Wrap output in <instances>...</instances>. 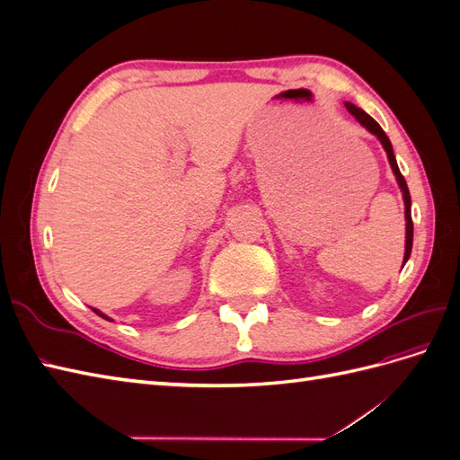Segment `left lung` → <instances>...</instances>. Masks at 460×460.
<instances>
[{
	"instance_id": "left-lung-1",
	"label": "left lung",
	"mask_w": 460,
	"mask_h": 460,
	"mask_svg": "<svg viewBox=\"0 0 460 460\" xmlns=\"http://www.w3.org/2000/svg\"><path fill=\"white\" fill-rule=\"evenodd\" d=\"M345 107H347V111H349V113L363 124V127L368 130V132H372L376 137H378V140L382 142V146H384V149H385V153H387V159H389V164H392V171H394V174H395V178H397V184H399V188H401V191H402V199H405V220H407V242H405V261H402V264H405L407 261H409V257H411V252H412V217H411V193H409V188H407V182H405V178H402V174H401V171H399V166H397V161H395V155H394V147H392V142H389V137L385 136V132L382 130V127L378 122H376L368 113H365L363 109H358L357 105H353V103H349V102H345Z\"/></svg>"
}]
</instances>
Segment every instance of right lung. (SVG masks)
Instances as JSON below:
<instances>
[{
    "instance_id": "add662e5",
    "label": "right lung",
    "mask_w": 460,
    "mask_h": 460,
    "mask_svg": "<svg viewBox=\"0 0 460 460\" xmlns=\"http://www.w3.org/2000/svg\"><path fill=\"white\" fill-rule=\"evenodd\" d=\"M92 311H93L95 314H100V316H102V318H105V320H111V318H109V316H105L102 311H97V309H92Z\"/></svg>"
}]
</instances>
